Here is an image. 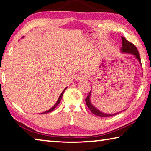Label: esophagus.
Returning <instances> with one entry per match:
<instances>
[{
  "mask_svg": "<svg viewBox=\"0 0 151 151\" xmlns=\"http://www.w3.org/2000/svg\"><path fill=\"white\" fill-rule=\"evenodd\" d=\"M86 78V75H84V74H79V75L77 76V77L76 78V80L77 81H82L84 79Z\"/></svg>",
  "mask_w": 151,
  "mask_h": 151,
  "instance_id": "esophagus-1",
  "label": "esophagus"
}]
</instances>
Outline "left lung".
Masks as SVG:
<instances>
[{"label": "left lung", "instance_id": "obj_1", "mask_svg": "<svg viewBox=\"0 0 151 151\" xmlns=\"http://www.w3.org/2000/svg\"><path fill=\"white\" fill-rule=\"evenodd\" d=\"M121 40H122V47L121 48V52L122 53H124V54H130L133 55L134 57H135L136 59L139 61V62L141 64V58H140V55L139 53L137 50V47H135L134 44H133L131 42H129V41L127 40L125 38H124L123 36L121 37ZM91 89L88 95V96L86 97V103L87 106L88 107L89 110L91 111V113L93 114L96 115L97 116H99V117H111V116L115 115L118 114L119 113H105L99 111L97 108H96L94 105L91 104Z\"/></svg>", "mask_w": 151, "mask_h": 151}]
</instances>
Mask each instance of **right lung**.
<instances>
[{"label":"right lung","instance_id":"right-lung-1","mask_svg":"<svg viewBox=\"0 0 151 151\" xmlns=\"http://www.w3.org/2000/svg\"><path fill=\"white\" fill-rule=\"evenodd\" d=\"M22 38H23V37H22ZM67 88H68V87H66V88H65L64 89H63V91L62 92V93L60 94V96H59V97H58V100H57V101H56V103H55V104H54V106H53L52 108H50V109L49 110H47V111H45V112H43V113H40V114H45V113H47L52 112V111H54V109H55V108L57 107V105L60 104V101H61V99H62V98L63 94V93H64V91H65V89H67Z\"/></svg>","mask_w":151,"mask_h":151}]
</instances>
